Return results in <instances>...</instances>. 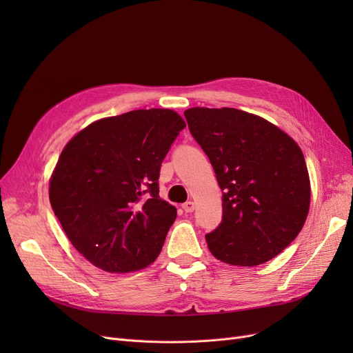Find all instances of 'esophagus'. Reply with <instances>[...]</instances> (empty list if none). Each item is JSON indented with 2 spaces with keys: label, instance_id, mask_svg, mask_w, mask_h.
<instances>
[{
  "label": "esophagus",
  "instance_id": "obj_1",
  "mask_svg": "<svg viewBox=\"0 0 353 353\" xmlns=\"http://www.w3.org/2000/svg\"><path fill=\"white\" fill-rule=\"evenodd\" d=\"M181 208H183V210L186 212V213H192V212L196 209V205H194L193 201H186Z\"/></svg>",
  "mask_w": 353,
  "mask_h": 353
}]
</instances>
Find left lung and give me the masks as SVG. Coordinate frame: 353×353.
<instances>
[{"label": "left lung", "instance_id": "1", "mask_svg": "<svg viewBox=\"0 0 353 353\" xmlns=\"http://www.w3.org/2000/svg\"><path fill=\"white\" fill-rule=\"evenodd\" d=\"M223 190V219L206 234L210 253L232 266L262 265L302 230L310 180L301 147L263 117L223 107L184 111Z\"/></svg>", "mask_w": 353, "mask_h": 353}]
</instances>
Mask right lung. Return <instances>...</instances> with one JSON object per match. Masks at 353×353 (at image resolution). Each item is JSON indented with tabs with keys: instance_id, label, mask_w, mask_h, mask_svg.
Instances as JSON below:
<instances>
[{
	"instance_id": "1",
	"label": "right lung",
	"mask_w": 353,
	"mask_h": 353,
	"mask_svg": "<svg viewBox=\"0 0 353 353\" xmlns=\"http://www.w3.org/2000/svg\"><path fill=\"white\" fill-rule=\"evenodd\" d=\"M184 127L173 110H133L88 124L65 144L50 203L91 265L130 273L156 261L177 216L159 196L160 165Z\"/></svg>"
}]
</instances>
